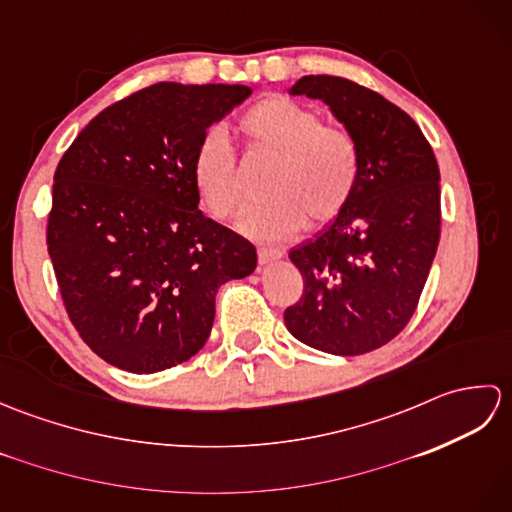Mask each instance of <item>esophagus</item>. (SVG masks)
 <instances>
[{"label": "esophagus", "instance_id": "1", "mask_svg": "<svg viewBox=\"0 0 512 512\" xmlns=\"http://www.w3.org/2000/svg\"><path fill=\"white\" fill-rule=\"evenodd\" d=\"M257 257H259V264H270V262H277V259L284 257V250L279 248H257Z\"/></svg>", "mask_w": 512, "mask_h": 512}]
</instances>
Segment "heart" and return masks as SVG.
Wrapping results in <instances>:
<instances>
[{
	"label": "heart",
	"mask_w": 512,
	"mask_h": 512,
	"mask_svg": "<svg viewBox=\"0 0 512 512\" xmlns=\"http://www.w3.org/2000/svg\"><path fill=\"white\" fill-rule=\"evenodd\" d=\"M248 147L273 158L264 191L268 198L250 206L239 228L250 237L275 239L310 224L336 220L350 204L361 173L354 136L286 96L257 101L239 118ZM191 178L202 204L217 220H228L244 204L237 160L226 138L211 129L193 151Z\"/></svg>",
	"instance_id": "1"
}]
</instances>
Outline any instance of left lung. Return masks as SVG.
Instances as JSON below:
<instances>
[{"label": "left lung", "instance_id": "left-lung-1", "mask_svg": "<svg viewBox=\"0 0 512 512\" xmlns=\"http://www.w3.org/2000/svg\"><path fill=\"white\" fill-rule=\"evenodd\" d=\"M290 94L330 107L356 140L361 173L345 211L290 250L303 295L286 328L328 354L372 352L409 323L436 257L438 160L407 112L350 79L301 76Z\"/></svg>", "mask_w": 512, "mask_h": 512}]
</instances>
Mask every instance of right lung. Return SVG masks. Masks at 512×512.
I'll use <instances>...</instances> for the list:
<instances>
[{
    "instance_id": "right-lung-1",
    "label": "right lung",
    "mask_w": 512,
    "mask_h": 512,
    "mask_svg": "<svg viewBox=\"0 0 512 512\" xmlns=\"http://www.w3.org/2000/svg\"><path fill=\"white\" fill-rule=\"evenodd\" d=\"M246 85L156 83L94 116L52 184L48 253L65 312L103 361L154 374L198 354L217 288L255 246L200 209L193 151Z\"/></svg>"
}]
</instances>
